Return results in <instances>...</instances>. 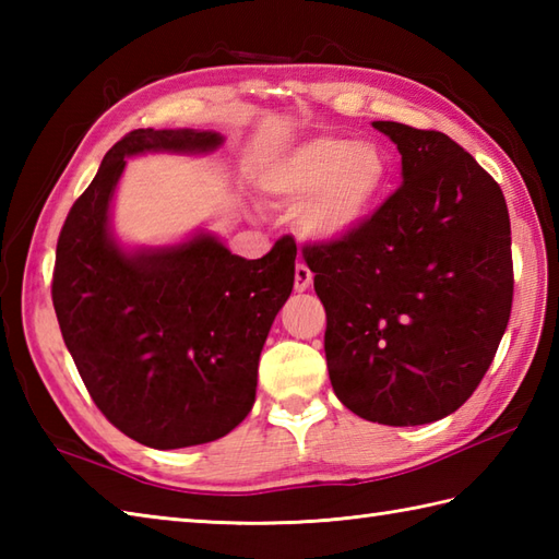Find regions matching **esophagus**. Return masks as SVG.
Returning a JSON list of instances; mask_svg holds the SVG:
<instances>
[{
  "label": "esophagus",
  "instance_id": "esophagus-1",
  "mask_svg": "<svg viewBox=\"0 0 559 559\" xmlns=\"http://www.w3.org/2000/svg\"><path fill=\"white\" fill-rule=\"evenodd\" d=\"M312 286V271L307 264L295 266V290L302 293Z\"/></svg>",
  "mask_w": 559,
  "mask_h": 559
}]
</instances>
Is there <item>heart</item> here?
Here are the masks:
<instances>
[{"label": "heart", "instance_id": "obj_1", "mask_svg": "<svg viewBox=\"0 0 559 559\" xmlns=\"http://www.w3.org/2000/svg\"><path fill=\"white\" fill-rule=\"evenodd\" d=\"M389 156L374 141L310 136L283 148L264 175L266 194L295 207L298 230L336 242L372 218L389 185Z\"/></svg>", "mask_w": 559, "mask_h": 559}]
</instances>
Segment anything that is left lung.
Segmentation results:
<instances>
[{
    "label": "left lung",
    "instance_id": "obj_1",
    "mask_svg": "<svg viewBox=\"0 0 559 559\" xmlns=\"http://www.w3.org/2000/svg\"><path fill=\"white\" fill-rule=\"evenodd\" d=\"M401 153L403 185L360 230L305 247L326 310L338 401L379 425L461 408L512 312V228L500 185L442 132L372 122Z\"/></svg>",
    "mask_w": 559,
    "mask_h": 559
}]
</instances>
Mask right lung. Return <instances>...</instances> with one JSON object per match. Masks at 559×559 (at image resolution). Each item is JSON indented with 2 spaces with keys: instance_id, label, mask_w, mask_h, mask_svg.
<instances>
[{
  "instance_id": "add662e5",
  "label": "right lung",
  "mask_w": 559,
  "mask_h": 559,
  "mask_svg": "<svg viewBox=\"0 0 559 559\" xmlns=\"http://www.w3.org/2000/svg\"><path fill=\"white\" fill-rule=\"evenodd\" d=\"M221 144L201 129H134L105 153L57 240L52 302L71 358L105 418L151 449L206 444L247 418L261 348L293 290V240L245 259L206 230L160 247L112 233L127 158Z\"/></svg>"
}]
</instances>
